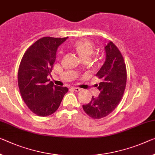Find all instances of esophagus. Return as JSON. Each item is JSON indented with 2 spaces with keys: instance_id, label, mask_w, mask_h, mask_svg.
<instances>
[{
  "instance_id": "esophagus-1",
  "label": "esophagus",
  "mask_w": 155,
  "mask_h": 155,
  "mask_svg": "<svg viewBox=\"0 0 155 155\" xmlns=\"http://www.w3.org/2000/svg\"><path fill=\"white\" fill-rule=\"evenodd\" d=\"M72 89L75 91H80L81 90V89L79 87H72Z\"/></svg>"
}]
</instances>
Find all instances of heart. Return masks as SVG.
<instances>
[{"instance_id":"1","label":"heart","mask_w":155,"mask_h":155,"mask_svg":"<svg viewBox=\"0 0 155 155\" xmlns=\"http://www.w3.org/2000/svg\"><path fill=\"white\" fill-rule=\"evenodd\" d=\"M71 48L74 51L80 58L84 60L88 59L94 53L95 45L91 41L88 39H80L71 44Z\"/></svg>"}]
</instances>
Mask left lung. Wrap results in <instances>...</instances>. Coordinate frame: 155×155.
<instances>
[{"label": "left lung", "mask_w": 155, "mask_h": 155, "mask_svg": "<svg viewBox=\"0 0 155 155\" xmlns=\"http://www.w3.org/2000/svg\"><path fill=\"white\" fill-rule=\"evenodd\" d=\"M104 50L105 61L96 74L102 80L97 87L101 93L96 97L93 96L89 103L82 105L85 113L94 119L105 117L116 109L127 82L125 63L120 51L112 41L108 43Z\"/></svg>", "instance_id": "1"}]
</instances>
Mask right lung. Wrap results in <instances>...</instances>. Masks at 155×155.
Returning <instances> with one entry per match:
<instances>
[{
    "instance_id": "right-lung-1",
    "label": "right lung",
    "mask_w": 155,
    "mask_h": 155,
    "mask_svg": "<svg viewBox=\"0 0 155 155\" xmlns=\"http://www.w3.org/2000/svg\"><path fill=\"white\" fill-rule=\"evenodd\" d=\"M68 37L41 38L28 48L18 71L21 97L33 113L48 116L58 110L68 89L58 87L47 78L53 70L58 48Z\"/></svg>"
}]
</instances>
